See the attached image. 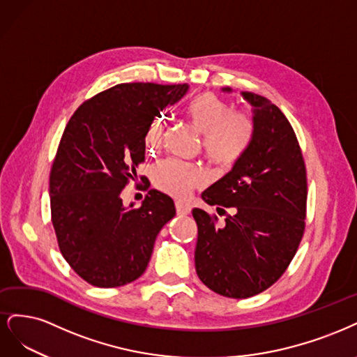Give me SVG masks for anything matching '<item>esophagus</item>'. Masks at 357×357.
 Wrapping results in <instances>:
<instances>
[{"label":"esophagus","instance_id":"esophagus-1","mask_svg":"<svg viewBox=\"0 0 357 357\" xmlns=\"http://www.w3.org/2000/svg\"><path fill=\"white\" fill-rule=\"evenodd\" d=\"M176 212L178 215H188L191 212V206L190 204H185L182 202H176Z\"/></svg>","mask_w":357,"mask_h":357}]
</instances>
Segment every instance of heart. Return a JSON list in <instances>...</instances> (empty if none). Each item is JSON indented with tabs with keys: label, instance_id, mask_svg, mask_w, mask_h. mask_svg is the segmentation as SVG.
Here are the masks:
<instances>
[{
	"label": "heart",
	"instance_id": "1",
	"mask_svg": "<svg viewBox=\"0 0 357 357\" xmlns=\"http://www.w3.org/2000/svg\"><path fill=\"white\" fill-rule=\"evenodd\" d=\"M187 119L202 135L203 151L211 162L229 166L243 155L254 132V119L246 109H229V105L213 93L195 96L187 107ZM165 124L155 120L149 126L145 141L148 148L157 149L163 141ZM208 179L206 172L182 163L165 160L154 170L155 187L175 199H185Z\"/></svg>",
	"mask_w": 357,
	"mask_h": 357
}]
</instances>
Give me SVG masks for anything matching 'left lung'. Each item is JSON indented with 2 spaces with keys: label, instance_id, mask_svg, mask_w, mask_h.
Masks as SVG:
<instances>
[{
  "label": "left lung",
  "instance_id": "8db88e82",
  "mask_svg": "<svg viewBox=\"0 0 357 357\" xmlns=\"http://www.w3.org/2000/svg\"><path fill=\"white\" fill-rule=\"evenodd\" d=\"M241 95L254 107L250 142L233 169L202 194L208 204L236 212L218 225L215 215L192 209L195 271L228 298L254 296L282 278L301 243L307 211L305 163L291 123L271 100Z\"/></svg>",
  "mask_w": 357,
  "mask_h": 357
}]
</instances>
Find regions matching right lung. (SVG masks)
<instances>
[{
	"label": "right lung",
	"instance_id": "right-lung-1",
	"mask_svg": "<svg viewBox=\"0 0 357 357\" xmlns=\"http://www.w3.org/2000/svg\"><path fill=\"white\" fill-rule=\"evenodd\" d=\"M187 90L117 84L82 103L68 121L50 170L52 224L62 257L87 283L117 287L141 278L157 234L176 215L174 200L157 190L139 208H126L121 192L145 160L149 126Z\"/></svg>",
	"mask_w": 357,
	"mask_h": 357
}]
</instances>
